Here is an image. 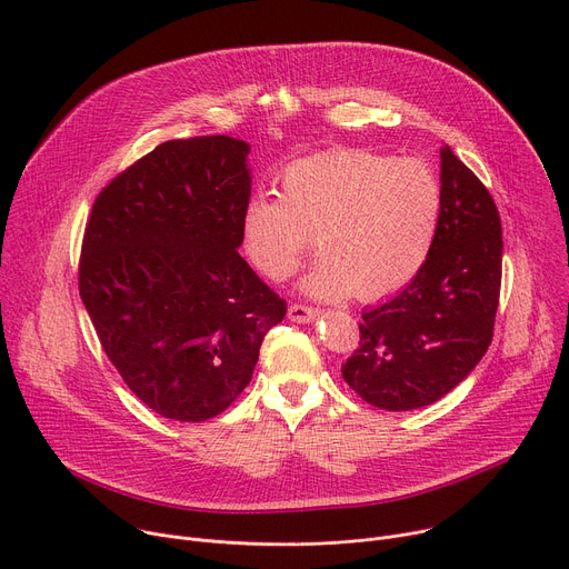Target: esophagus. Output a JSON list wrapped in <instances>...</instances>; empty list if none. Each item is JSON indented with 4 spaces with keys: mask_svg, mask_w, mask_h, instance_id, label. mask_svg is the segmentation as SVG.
Returning <instances> with one entry per match:
<instances>
[{
    "mask_svg": "<svg viewBox=\"0 0 569 569\" xmlns=\"http://www.w3.org/2000/svg\"><path fill=\"white\" fill-rule=\"evenodd\" d=\"M288 318L297 325H308L318 318V308L311 306H303V303H290L288 308Z\"/></svg>",
    "mask_w": 569,
    "mask_h": 569,
    "instance_id": "34e87169",
    "label": "esophagus"
}]
</instances>
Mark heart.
<instances>
[{"label":"heart","instance_id":"obj_1","mask_svg":"<svg viewBox=\"0 0 569 569\" xmlns=\"http://www.w3.org/2000/svg\"><path fill=\"white\" fill-rule=\"evenodd\" d=\"M442 218L438 174L418 159L331 149L290 163L279 197H251L240 218L247 261L270 281L288 279L311 236L325 261L299 281L313 299L377 301L420 274Z\"/></svg>","mask_w":569,"mask_h":569}]
</instances>
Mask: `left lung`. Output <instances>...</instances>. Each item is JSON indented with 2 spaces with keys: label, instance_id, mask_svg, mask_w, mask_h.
I'll use <instances>...</instances> for the list:
<instances>
[{
  "label": "left lung",
  "instance_id": "1",
  "mask_svg": "<svg viewBox=\"0 0 569 569\" xmlns=\"http://www.w3.org/2000/svg\"><path fill=\"white\" fill-rule=\"evenodd\" d=\"M442 218L420 274L372 306L342 379L383 410L422 408L468 377L490 347L501 288L499 211L475 172L440 149Z\"/></svg>",
  "mask_w": 569,
  "mask_h": 569
}]
</instances>
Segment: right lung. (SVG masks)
<instances>
[{"label":"right lung","instance_id":"add662e5","mask_svg":"<svg viewBox=\"0 0 569 569\" xmlns=\"http://www.w3.org/2000/svg\"><path fill=\"white\" fill-rule=\"evenodd\" d=\"M247 153L229 136L168 140L99 192L86 224L81 301L129 390L168 420L220 416L286 316L238 253Z\"/></svg>","mask_w":569,"mask_h":569}]
</instances>
